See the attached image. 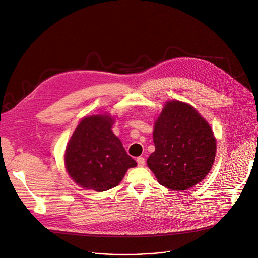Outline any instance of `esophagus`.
Returning a JSON list of instances; mask_svg holds the SVG:
<instances>
[{"instance_id": "esophagus-1", "label": "esophagus", "mask_w": 258, "mask_h": 258, "mask_svg": "<svg viewBox=\"0 0 258 258\" xmlns=\"http://www.w3.org/2000/svg\"><path fill=\"white\" fill-rule=\"evenodd\" d=\"M136 161H137V165L140 166V167H143L145 165V162H146L144 157H138L137 159H136Z\"/></svg>"}]
</instances>
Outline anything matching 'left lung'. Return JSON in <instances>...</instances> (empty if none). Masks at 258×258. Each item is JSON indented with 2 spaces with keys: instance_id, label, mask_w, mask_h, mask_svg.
<instances>
[{
  "instance_id": "obj_1",
  "label": "left lung",
  "mask_w": 258,
  "mask_h": 258,
  "mask_svg": "<svg viewBox=\"0 0 258 258\" xmlns=\"http://www.w3.org/2000/svg\"><path fill=\"white\" fill-rule=\"evenodd\" d=\"M155 152L147 160L162 186L188 190L210 172L216 156V140L211 126L191 105L166 102L155 122Z\"/></svg>"
}]
</instances>
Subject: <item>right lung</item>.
<instances>
[{"label":"right lung","instance_id":"obj_1","mask_svg":"<svg viewBox=\"0 0 258 258\" xmlns=\"http://www.w3.org/2000/svg\"><path fill=\"white\" fill-rule=\"evenodd\" d=\"M108 114L84 117L74 130L65 152V166L71 179L85 189L102 192L116 187L137 164L113 134Z\"/></svg>","mask_w":258,"mask_h":258}]
</instances>
